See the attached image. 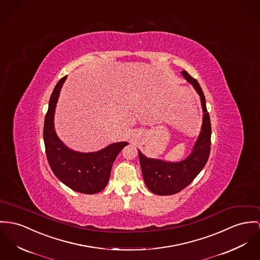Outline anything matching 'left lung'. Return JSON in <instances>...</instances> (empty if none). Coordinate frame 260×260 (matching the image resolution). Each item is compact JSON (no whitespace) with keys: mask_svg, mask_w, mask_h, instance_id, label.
<instances>
[{"mask_svg":"<svg viewBox=\"0 0 260 260\" xmlns=\"http://www.w3.org/2000/svg\"><path fill=\"white\" fill-rule=\"evenodd\" d=\"M182 75L200 95L203 108V124L201 134L191 154L180 162H168L144 156L140 151V167L146 187L154 194L173 195L186 188L197 177L209 159L211 151V120L207 112L206 99L198 81L183 70Z\"/></svg>","mask_w":260,"mask_h":260,"instance_id":"left-lung-1","label":"left lung"}]
</instances>
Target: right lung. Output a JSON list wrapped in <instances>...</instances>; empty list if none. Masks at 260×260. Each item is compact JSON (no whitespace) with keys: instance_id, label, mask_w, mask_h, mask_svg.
<instances>
[{"instance_id":"right-lung-1","label":"right lung","mask_w":260,"mask_h":260,"mask_svg":"<svg viewBox=\"0 0 260 260\" xmlns=\"http://www.w3.org/2000/svg\"><path fill=\"white\" fill-rule=\"evenodd\" d=\"M66 77L56 84L44 119L43 140L46 157L54 175L70 189L83 194H96L107 186L113 163L127 142H116L91 153L77 152L64 145L56 136L53 119L60 90Z\"/></svg>"}]
</instances>
